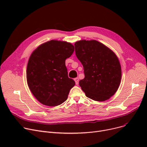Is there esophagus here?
I'll list each match as a JSON object with an SVG mask.
<instances>
[{
    "instance_id": "obj_1",
    "label": "esophagus",
    "mask_w": 147,
    "mask_h": 147,
    "mask_svg": "<svg viewBox=\"0 0 147 147\" xmlns=\"http://www.w3.org/2000/svg\"><path fill=\"white\" fill-rule=\"evenodd\" d=\"M74 81H75V83H76V84H77V85H78V84H79V79L78 78H75L74 79Z\"/></svg>"
}]
</instances>
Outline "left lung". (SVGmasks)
Wrapping results in <instances>:
<instances>
[{"label":"left lung","instance_id":"8db88e82","mask_svg":"<svg viewBox=\"0 0 147 147\" xmlns=\"http://www.w3.org/2000/svg\"><path fill=\"white\" fill-rule=\"evenodd\" d=\"M77 58L83 67L84 78L79 85L87 97L104 101L114 95L121 81V69L116 55L96 40H82L74 44Z\"/></svg>","mask_w":147,"mask_h":147}]
</instances>
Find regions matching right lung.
Wrapping results in <instances>:
<instances>
[{
	"label": "right lung",
	"instance_id": "right-lung-1",
	"mask_svg": "<svg viewBox=\"0 0 147 147\" xmlns=\"http://www.w3.org/2000/svg\"><path fill=\"white\" fill-rule=\"evenodd\" d=\"M74 51L67 42L52 40L35 49L27 67V81L34 96L43 105L55 107L65 101L75 82L68 77L65 59Z\"/></svg>",
	"mask_w": 147,
	"mask_h": 147
}]
</instances>
